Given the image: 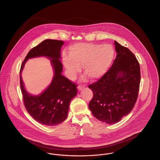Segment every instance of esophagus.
Here are the masks:
<instances>
[{"mask_svg":"<svg viewBox=\"0 0 160 160\" xmlns=\"http://www.w3.org/2000/svg\"><path fill=\"white\" fill-rule=\"evenodd\" d=\"M84 87H85V86H83V85H78L77 86V89L78 90H81L83 89Z\"/></svg>","mask_w":160,"mask_h":160,"instance_id":"obj_1","label":"esophagus"}]
</instances>
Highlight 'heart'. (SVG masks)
<instances>
[{
	"label": "heart",
	"instance_id": "obj_1",
	"mask_svg": "<svg viewBox=\"0 0 160 160\" xmlns=\"http://www.w3.org/2000/svg\"><path fill=\"white\" fill-rule=\"evenodd\" d=\"M69 57L63 61L70 76L74 77L83 66V72L92 80L103 77L109 70L115 58L114 47L109 44L80 43L71 46Z\"/></svg>",
	"mask_w": 160,
	"mask_h": 160
}]
</instances>
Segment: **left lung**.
<instances>
[{"mask_svg":"<svg viewBox=\"0 0 160 160\" xmlns=\"http://www.w3.org/2000/svg\"><path fill=\"white\" fill-rule=\"evenodd\" d=\"M117 57L107 72L89 88V108L98 120L115 124L128 115L136 102L141 82L139 63L126 47L115 41Z\"/></svg>","mask_w":160,"mask_h":160,"instance_id":"1","label":"left lung"}]
</instances>
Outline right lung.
Masks as SVG:
<instances>
[{"mask_svg": "<svg viewBox=\"0 0 160 160\" xmlns=\"http://www.w3.org/2000/svg\"><path fill=\"white\" fill-rule=\"evenodd\" d=\"M62 40L46 39L34 47L27 53L19 71L20 86L22 100L27 112L37 122L48 126H56L67 118L71 100L76 96L77 84L64 77L61 72L62 64L61 49ZM45 56L51 58L54 76L50 86L40 96H32L25 90L21 72L29 58Z\"/></svg>", "mask_w": 160, "mask_h": 160, "instance_id": "obj_1", "label": "right lung"}]
</instances>
